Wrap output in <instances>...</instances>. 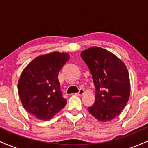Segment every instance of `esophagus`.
Returning a JSON list of instances; mask_svg holds the SVG:
<instances>
[{
  "instance_id": "1",
  "label": "esophagus",
  "mask_w": 148,
  "mask_h": 148,
  "mask_svg": "<svg viewBox=\"0 0 148 148\" xmlns=\"http://www.w3.org/2000/svg\"><path fill=\"white\" fill-rule=\"evenodd\" d=\"M84 92H85L84 90H83V89H80V90H79V92L76 93V95L81 96V95H83L84 94Z\"/></svg>"
}]
</instances>
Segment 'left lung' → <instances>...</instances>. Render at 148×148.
Returning a JSON list of instances; mask_svg holds the SVG:
<instances>
[{
  "label": "left lung",
  "mask_w": 148,
  "mask_h": 148,
  "mask_svg": "<svg viewBox=\"0 0 148 148\" xmlns=\"http://www.w3.org/2000/svg\"><path fill=\"white\" fill-rule=\"evenodd\" d=\"M81 56L90 71L95 88V103L88 111L101 122L117 118L130 95L126 65L114 54L98 47L84 51Z\"/></svg>",
  "instance_id": "left-lung-1"
}]
</instances>
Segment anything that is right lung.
Masks as SVG:
<instances>
[{"instance_id": "add662e5", "label": "right lung", "mask_w": 148, "mask_h": 148, "mask_svg": "<svg viewBox=\"0 0 148 148\" xmlns=\"http://www.w3.org/2000/svg\"><path fill=\"white\" fill-rule=\"evenodd\" d=\"M69 59L68 53L52 52L35 58L22 72L18 95L25 109L37 119L49 120L67 103L60 90L58 73Z\"/></svg>"}]
</instances>
